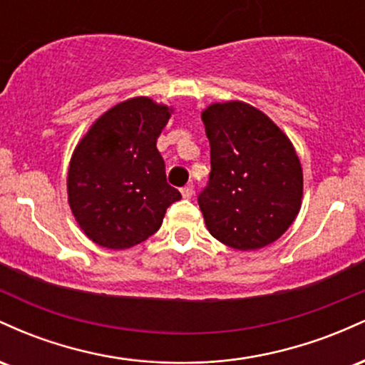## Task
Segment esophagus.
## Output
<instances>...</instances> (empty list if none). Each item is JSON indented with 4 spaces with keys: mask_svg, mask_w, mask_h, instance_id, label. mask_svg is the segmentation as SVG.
<instances>
[{
    "mask_svg": "<svg viewBox=\"0 0 365 365\" xmlns=\"http://www.w3.org/2000/svg\"><path fill=\"white\" fill-rule=\"evenodd\" d=\"M182 195L185 197V199H190V197L194 195V185H192V183H190V185L183 187L182 188Z\"/></svg>",
    "mask_w": 365,
    "mask_h": 365,
    "instance_id": "esophagus-1",
    "label": "esophagus"
}]
</instances>
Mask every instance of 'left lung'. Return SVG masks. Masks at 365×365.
<instances>
[{"label": "left lung", "instance_id": "8db88e82", "mask_svg": "<svg viewBox=\"0 0 365 365\" xmlns=\"http://www.w3.org/2000/svg\"><path fill=\"white\" fill-rule=\"evenodd\" d=\"M211 173L197 202L212 237L238 250L273 244L302 202V168L292 142L250 104H212L202 113Z\"/></svg>", "mask_w": 365, "mask_h": 365}]
</instances>
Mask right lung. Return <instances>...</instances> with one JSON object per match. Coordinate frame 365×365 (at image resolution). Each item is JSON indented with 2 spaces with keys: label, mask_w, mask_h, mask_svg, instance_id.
<instances>
[{
  "label": "right lung",
  "mask_w": 365,
  "mask_h": 365,
  "mask_svg": "<svg viewBox=\"0 0 365 365\" xmlns=\"http://www.w3.org/2000/svg\"><path fill=\"white\" fill-rule=\"evenodd\" d=\"M170 120L149 98L116 104L73 150L68 202L87 237L106 249H128L158 232L182 194L166 182L156 140Z\"/></svg>",
  "instance_id": "obj_1"
}]
</instances>
